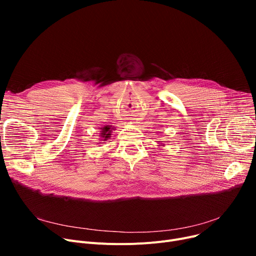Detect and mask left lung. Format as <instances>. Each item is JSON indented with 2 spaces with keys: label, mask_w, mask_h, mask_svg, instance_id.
Wrapping results in <instances>:
<instances>
[{
  "label": "left lung",
  "mask_w": 256,
  "mask_h": 256,
  "mask_svg": "<svg viewBox=\"0 0 256 256\" xmlns=\"http://www.w3.org/2000/svg\"><path fill=\"white\" fill-rule=\"evenodd\" d=\"M158 142H160V141H158Z\"/></svg>",
  "instance_id": "8db88e82"
}]
</instances>
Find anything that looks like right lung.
I'll return each instance as SVG.
<instances>
[{
    "instance_id": "obj_1",
    "label": "right lung",
    "mask_w": 256,
    "mask_h": 256,
    "mask_svg": "<svg viewBox=\"0 0 256 256\" xmlns=\"http://www.w3.org/2000/svg\"><path fill=\"white\" fill-rule=\"evenodd\" d=\"M113 130H115V126H104L102 128H100V140L102 142H104L109 138H111Z\"/></svg>"
}]
</instances>
